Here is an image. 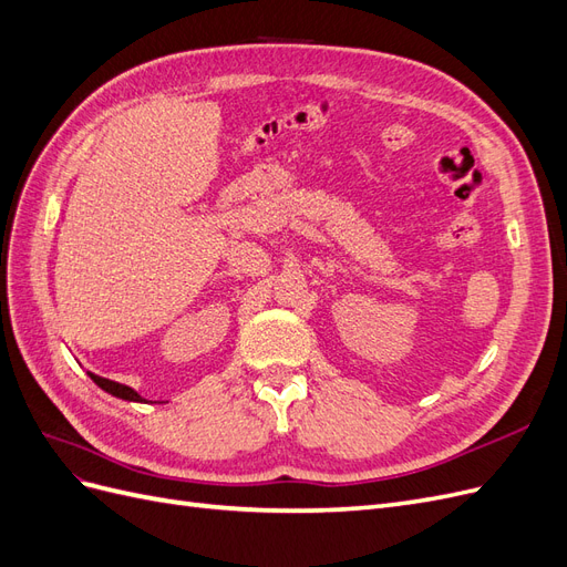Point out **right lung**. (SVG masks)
I'll return each instance as SVG.
<instances>
[{"mask_svg": "<svg viewBox=\"0 0 567 567\" xmlns=\"http://www.w3.org/2000/svg\"><path fill=\"white\" fill-rule=\"evenodd\" d=\"M90 379H92L101 390H106V392L115 394V398H120V400L144 402V400H142V394H136L132 388H127V385H123V383H115V381H109V379H101V375H94V373H90Z\"/></svg>", "mask_w": 567, "mask_h": 567, "instance_id": "obj_1", "label": "right lung"}]
</instances>
